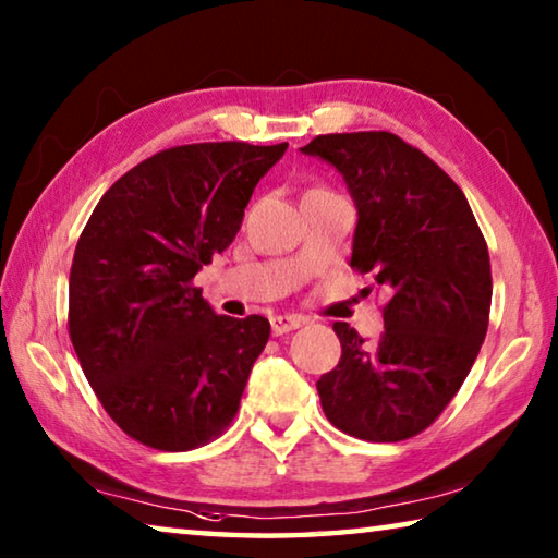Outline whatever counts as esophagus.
Here are the masks:
<instances>
[{"mask_svg":"<svg viewBox=\"0 0 558 558\" xmlns=\"http://www.w3.org/2000/svg\"><path fill=\"white\" fill-rule=\"evenodd\" d=\"M307 319L305 317H300V315H276L270 319V327H272V335H288V332H292V329H298V327H302L305 325Z\"/></svg>","mask_w":558,"mask_h":558,"instance_id":"obj_1","label":"esophagus"}]
</instances>
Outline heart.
Here are the masks:
<instances>
[{
	"mask_svg": "<svg viewBox=\"0 0 558 558\" xmlns=\"http://www.w3.org/2000/svg\"><path fill=\"white\" fill-rule=\"evenodd\" d=\"M310 192H325V189H323V186H317V189H310Z\"/></svg>",
	"mask_w": 558,
	"mask_h": 558,
	"instance_id": "heart-1",
	"label": "heart"
}]
</instances>
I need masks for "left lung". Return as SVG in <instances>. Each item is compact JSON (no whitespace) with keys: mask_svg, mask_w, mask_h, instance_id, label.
Returning a JSON list of instances; mask_svg holds the SVG:
<instances>
[{"mask_svg":"<svg viewBox=\"0 0 558 558\" xmlns=\"http://www.w3.org/2000/svg\"><path fill=\"white\" fill-rule=\"evenodd\" d=\"M302 153L344 177L359 214L349 266L389 292L376 342L335 323L342 356L317 381L323 411L362 440L418 436L446 411L485 342V235L462 189L393 132L317 135Z\"/></svg>","mask_w":558,"mask_h":558,"instance_id":"1","label":"left lung"}]
</instances>
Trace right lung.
I'll use <instances>...</instances> for the list:
<instances>
[{"mask_svg":"<svg viewBox=\"0 0 558 558\" xmlns=\"http://www.w3.org/2000/svg\"><path fill=\"white\" fill-rule=\"evenodd\" d=\"M286 149L169 147L93 209L73 253L69 335L102 409L132 440L182 452L231 426L270 323L216 315L194 276L229 248Z\"/></svg>","mask_w":558,"mask_h":558,"instance_id":"1","label":"right lung"}]
</instances>
